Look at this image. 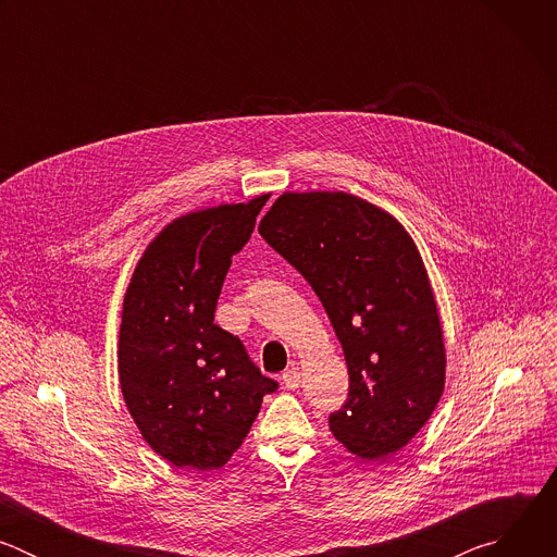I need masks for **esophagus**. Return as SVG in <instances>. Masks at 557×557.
I'll return each instance as SVG.
<instances>
[{
  "label": "esophagus",
  "instance_id": "esophagus-1",
  "mask_svg": "<svg viewBox=\"0 0 557 557\" xmlns=\"http://www.w3.org/2000/svg\"><path fill=\"white\" fill-rule=\"evenodd\" d=\"M282 383H284L288 389L299 387V383H301V372H299V368H295V366L286 368L284 374H282Z\"/></svg>",
  "mask_w": 557,
  "mask_h": 557
}]
</instances>
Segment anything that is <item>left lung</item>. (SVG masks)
<instances>
[{
    "label": "left lung",
    "instance_id": "obj_1",
    "mask_svg": "<svg viewBox=\"0 0 557 557\" xmlns=\"http://www.w3.org/2000/svg\"><path fill=\"white\" fill-rule=\"evenodd\" d=\"M324 304L350 389L331 432L366 460L406 447L445 387V342L423 258L406 226L346 191H284L258 226Z\"/></svg>",
    "mask_w": 557,
    "mask_h": 557
}]
</instances>
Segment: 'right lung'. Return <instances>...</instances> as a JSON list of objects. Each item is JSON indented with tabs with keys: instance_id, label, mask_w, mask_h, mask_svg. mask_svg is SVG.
I'll return each instance as SVG.
<instances>
[{
	"instance_id": "obj_1",
	"label": "right lung",
	"mask_w": 557,
	"mask_h": 557,
	"mask_svg": "<svg viewBox=\"0 0 557 557\" xmlns=\"http://www.w3.org/2000/svg\"><path fill=\"white\" fill-rule=\"evenodd\" d=\"M269 196L172 220L143 251L125 290L119 381L147 445L181 469H218L247 438L277 383L243 342L213 324L231 258Z\"/></svg>"
}]
</instances>
